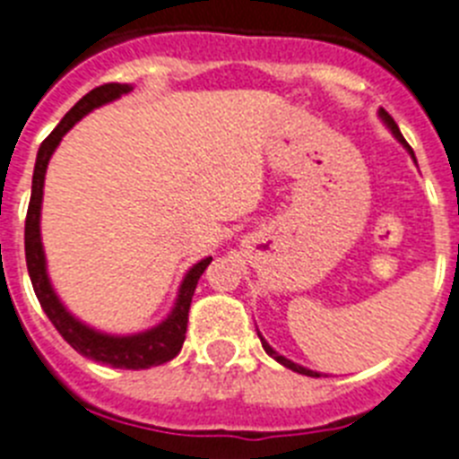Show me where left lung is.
Returning a JSON list of instances; mask_svg holds the SVG:
<instances>
[{"mask_svg":"<svg viewBox=\"0 0 459 459\" xmlns=\"http://www.w3.org/2000/svg\"><path fill=\"white\" fill-rule=\"evenodd\" d=\"M380 117H383V121L387 123V126H390V130H392V133H394V137H396V140L402 142V144H406V140H403V134L399 133V126H396V123H394V118H392L390 114H387V111H385V109H380ZM406 146H408V144H406ZM411 153H413V152H411ZM259 338H261V333H259ZM261 345H264V350H265V352L271 354V357H273V359H275V361H280V364H282V367L291 368V371H296V373H303V376H310V378H319V373L310 371V368H303V367H299V364H294V361H291V359H287V357H282V354H277L275 350H273L271 345H268V342L264 341V338H261Z\"/></svg>","mask_w":459,"mask_h":459,"instance_id":"left-lung-1","label":"left lung"}]
</instances>
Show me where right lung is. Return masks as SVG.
<instances>
[{"label": "right lung", "instance_id": "right-lung-1", "mask_svg": "<svg viewBox=\"0 0 459 459\" xmlns=\"http://www.w3.org/2000/svg\"><path fill=\"white\" fill-rule=\"evenodd\" d=\"M128 83H105V86L92 88L83 98L76 102L72 109L65 114V118L56 126L48 137L41 142L39 153H37V163H34L32 175V195H30V205H27L25 217V261L27 273L32 280L34 294L39 299L44 313L53 322L57 333L72 345L79 354L88 357L100 364H109L114 368H152L158 364L175 359L186 338V325H188V310H191V299H194L195 284H198L200 275L205 273L210 265L212 256L195 264L191 271L184 277L182 287H179V296L172 307L170 317L165 319L163 325L153 326V329L144 331V333H134V336H107L100 331L91 329V326L81 325L79 319L65 310L60 299L53 291L48 275H46V259L44 249H41V236H39V214H41V198H44V177L46 165L51 160V153L56 152V146L60 144L63 134L74 126L79 118H83L95 107L111 102V100L121 98L123 92H128Z\"/></svg>", "mask_w": 459, "mask_h": 459}]
</instances>
